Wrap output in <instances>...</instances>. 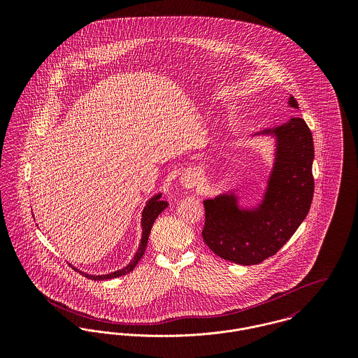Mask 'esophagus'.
Listing matches in <instances>:
<instances>
[{"label":"esophagus","mask_w":358,"mask_h":358,"mask_svg":"<svg viewBox=\"0 0 358 358\" xmlns=\"http://www.w3.org/2000/svg\"><path fill=\"white\" fill-rule=\"evenodd\" d=\"M196 183H197V180H196V176H194L193 173H186V175L182 176V185H183L186 189L194 187Z\"/></svg>","instance_id":"esophagus-1"}]
</instances>
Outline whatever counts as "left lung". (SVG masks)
I'll return each mask as SVG.
<instances>
[{
  "label": "left lung",
  "instance_id": "left-lung-1",
  "mask_svg": "<svg viewBox=\"0 0 358 358\" xmlns=\"http://www.w3.org/2000/svg\"><path fill=\"white\" fill-rule=\"evenodd\" d=\"M288 104L299 108L295 98ZM256 135L275 138V157L263 200L255 208H240L234 193L205 200L203 238L212 252L243 266L275 255L294 236L308 213L313 193V136L306 122H288Z\"/></svg>",
  "mask_w": 358,
  "mask_h": 358
}]
</instances>
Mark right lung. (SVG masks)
Segmentation results:
<instances>
[{"label":"right lung","instance_id":"right-lung-1","mask_svg":"<svg viewBox=\"0 0 358 358\" xmlns=\"http://www.w3.org/2000/svg\"><path fill=\"white\" fill-rule=\"evenodd\" d=\"M161 199V193L159 194H155L153 199H150L146 206L142 212V240H141V244H139V248H138V252L134 256V259L131 260L129 264H127L125 267H122L121 270H117V271H113V273H108V274H102V275H94V274H87L84 271H80L77 268V271H80V274H83L84 277L90 278V280H110V278H115V277H121V275H125L128 274L129 271H132L135 268V266L139 263V260L142 259V256L145 255V251H146V247H148V240H149V236H150V230L153 227V223L155 222V219L158 217V215L168 206L166 201H162L159 200Z\"/></svg>","mask_w":358,"mask_h":358}]
</instances>
